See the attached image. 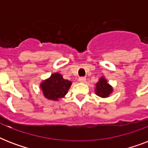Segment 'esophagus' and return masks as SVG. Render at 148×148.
Wrapping results in <instances>:
<instances>
[{
	"label": "esophagus",
	"mask_w": 148,
	"mask_h": 148,
	"mask_svg": "<svg viewBox=\"0 0 148 148\" xmlns=\"http://www.w3.org/2000/svg\"><path fill=\"white\" fill-rule=\"evenodd\" d=\"M78 81L79 82H81V83H85L86 78L85 77H79Z\"/></svg>",
	"instance_id": "obj_1"
}]
</instances>
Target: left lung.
I'll list each match as a JSON object with an SVG mask.
<instances>
[{"instance_id": "8db88e82", "label": "left lung", "mask_w": 148, "mask_h": 148, "mask_svg": "<svg viewBox=\"0 0 148 148\" xmlns=\"http://www.w3.org/2000/svg\"><path fill=\"white\" fill-rule=\"evenodd\" d=\"M114 91L113 87L108 83V80L103 76L101 77L95 84V92L96 95L101 98L108 97Z\"/></svg>"}]
</instances>
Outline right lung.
<instances>
[{"label":"right lung","instance_id":"obj_1","mask_svg":"<svg viewBox=\"0 0 148 148\" xmlns=\"http://www.w3.org/2000/svg\"><path fill=\"white\" fill-rule=\"evenodd\" d=\"M71 84V81L65 80L61 74L55 72L48 78L40 82V88L46 98L50 101H58L65 97Z\"/></svg>","mask_w":148,"mask_h":148}]
</instances>
